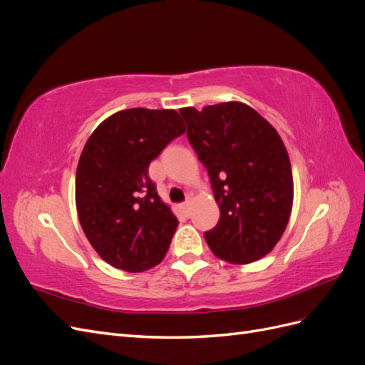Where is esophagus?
I'll return each instance as SVG.
<instances>
[{
    "label": "esophagus",
    "instance_id": "esophagus-1",
    "mask_svg": "<svg viewBox=\"0 0 365 365\" xmlns=\"http://www.w3.org/2000/svg\"><path fill=\"white\" fill-rule=\"evenodd\" d=\"M181 210L185 213V216L190 215V200H187V201L181 205Z\"/></svg>",
    "mask_w": 365,
    "mask_h": 365
}]
</instances>
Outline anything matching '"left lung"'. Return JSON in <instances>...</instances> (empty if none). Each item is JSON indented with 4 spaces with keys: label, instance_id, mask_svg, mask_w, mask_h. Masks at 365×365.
Masks as SVG:
<instances>
[{
    "label": "left lung",
    "instance_id": "obj_1",
    "mask_svg": "<svg viewBox=\"0 0 365 365\" xmlns=\"http://www.w3.org/2000/svg\"><path fill=\"white\" fill-rule=\"evenodd\" d=\"M180 113L220 210L217 225L205 233L210 250L237 264L264 257L283 236L294 201L291 161L279 132L242 102Z\"/></svg>",
    "mask_w": 365,
    "mask_h": 365
}]
</instances>
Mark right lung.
Instances as JSON below:
<instances>
[{
  "label": "right lung",
  "mask_w": 365,
  "mask_h": 365,
  "mask_svg": "<svg viewBox=\"0 0 365 365\" xmlns=\"http://www.w3.org/2000/svg\"><path fill=\"white\" fill-rule=\"evenodd\" d=\"M185 125L175 109L130 108L103 120L85 143L76 172V208L86 239L126 272L158 264L178 227L148 175L149 164Z\"/></svg>",
  "instance_id": "1"
}]
</instances>
